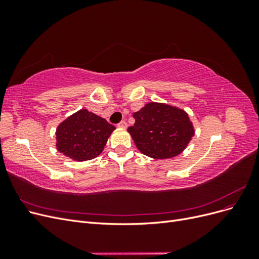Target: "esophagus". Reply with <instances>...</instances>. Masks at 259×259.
Here are the masks:
<instances>
[{"instance_id":"obj_1","label":"esophagus","mask_w":259,"mask_h":259,"mask_svg":"<svg viewBox=\"0 0 259 259\" xmlns=\"http://www.w3.org/2000/svg\"><path fill=\"white\" fill-rule=\"evenodd\" d=\"M117 126L122 127V128H126L127 127V123L125 122V121H121L119 124H117Z\"/></svg>"}]
</instances>
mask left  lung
Instances as JSON below:
<instances>
[{"label": "left lung", "mask_w": 259, "mask_h": 259, "mask_svg": "<svg viewBox=\"0 0 259 259\" xmlns=\"http://www.w3.org/2000/svg\"><path fill=\"white\" fill-rule=\"evenodd\" d=\"M133 116L135 124L127 132L138 150L154 159L178 155L194 135L188 114L165 104H147Z\"/></svg>", "instance_id": "obj_1"}]
</instances>
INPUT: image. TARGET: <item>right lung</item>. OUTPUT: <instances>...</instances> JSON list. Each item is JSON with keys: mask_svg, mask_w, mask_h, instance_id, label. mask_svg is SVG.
Listing matches in <instances>:
<instances>
[{"mask_svg": "<svg viewBox=\"0 0 259 259\" xmlns=\"http://www.w3.org/2000/svg\"><path fill=\"white\" fill-rule=\"evenodd\" d=\"M112 124L86 109L69 116L57 127V149L76 161L96 158L104 150Z\"/></svg>", "mask_w": 259, "mask_h": 259, "instance_id": "obj_1", "label": "right lung"}]
</instances>
